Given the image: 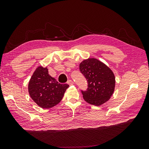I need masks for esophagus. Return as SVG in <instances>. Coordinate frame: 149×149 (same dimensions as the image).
<instances>
[{"label":"esophagus","mask_w":149,"mask_h":149,"mask_svg":"<svg viewBox=\"0 0 149 149\" xmlns=\"http://www.w3.org/2000/svg\"><path fill=\"white\" fill-rule=\"evenodd\" d=\"M67 83L69 85H73V81L72 80H68L67 81Z\"/></svg>","instance_id":"34e87169"}]
</instances>
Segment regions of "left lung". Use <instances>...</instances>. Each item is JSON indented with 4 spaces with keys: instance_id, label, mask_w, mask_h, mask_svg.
I'll return each mask as SVG.
<instances>
[{
    "instance_id": "left-lung-1",
    "label": "left lung",
    "mask_w": 149,
    "mask_h": 149,
    "mask_svg": "<svg viewBox=\"0 0 149 149\" xmlns=\"http://www.w3.org/2000/svg\"><path fill=\"white\" fill-rule=\"evenodd\" d=\"M79 70L88 82L86 90H81L84 100L97 106L109 100L116 83L114 74L109 68L95 58H89L79 64Z\"/></svg>"
}]
</instances>
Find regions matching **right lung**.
<instances>
[{"instance_id": "right-lung-1", "label": "right lung", "mask_w": 149, "mask_h": 149, "mask_svg": "<svg viewBox=\"0 0 149 149\" xmlns=\"http://www.w3.org/2000/svg\"><path fill=\"white\" fill-rule=\"evenodd\" d=\"M67 84H60L48 74L47 68L38 67L29 83L31 98L42 108H51L62 100Z\"/></svg>"}]
</instances>
